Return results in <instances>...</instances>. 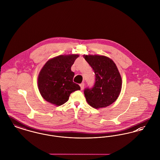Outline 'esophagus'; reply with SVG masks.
<instances>
[{
  "label": "esophagus",
  "instance_id": "esophagus-1",
  "mask_svg": "<svg viewBox=\"0 0 160 160\" xmlns=\"http://www.w3.org/2000/svg\"><path fill=\"white\" fill-rule=\"evenodd\" d=\"M84 85H85V84H84V82H83V83H81V84H80V87H81V90H82L84 89Z\"/></svg>",
  "mask_w": 160,
  "mask_h": 160
}]
</instances>
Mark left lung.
<instances>
[{"label": "left lung", "instance_id": "left-lung-1", "mask_svg": "<svg viewBox=\"0 0 160 160\" xmlns=\"http://www.w3.org/2000/svg\"><path fill=\"white\" fill-rule=\"evenodd\" d=\"M95 74L92 88L84 90L88 103L94 108L107 107L118 99L122 89V78L116 64L102 55H84Z\"/></svg>", "mask_w": 160, "mask_h": 160}]
</instances>
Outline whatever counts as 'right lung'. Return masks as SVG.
<instances>
[{
    "label": "right lung",
    "mask_w": 160,
    "mask_h": 160,
    "mask_svg": "<svg viewBox=\"0 0 160 160\" xmlns=\"http://www.w3.org/2000/svg\"><path fill=\"white\" fill-rule=\"evenodd\" d=\"M79 55H59L49 59L38 76V87L44 99L60 106L68 100L72 92L81 90L73 82L75 76L71 67Z\"/></svg>",
    "instance_id": "add662e5"
}]
</instances>
